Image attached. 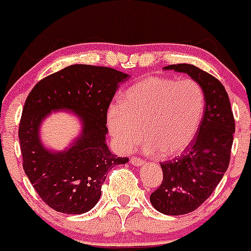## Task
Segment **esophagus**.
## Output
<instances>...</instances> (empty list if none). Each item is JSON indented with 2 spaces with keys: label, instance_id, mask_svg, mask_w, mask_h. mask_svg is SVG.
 <instances>
[{
  "label": "esophagus",
  "instance_id": "esophagus-1",
  "mask_svg": "<svg viewBox=\"0 0 251 251\" xmlns=\"http://www.w3.org/2000/svg\"><path fill=\"white\" fill-rule=\"evenodd\" d=\"M130 162H131L132 166H134V167H139V166H143V164H144V161L138 158V157H132Z\"/></svg>",
  "mask_w": 251,
  "mask_h": 251
}]
</instances>
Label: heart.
Listing matches in <instances>:
<instances>
[{"label": "heart", "mask_w": 251, "mask_h": 251, "mask_svg": "<svg viewBox=\"0 0 251 251\" xmlns=\"http://www.w3.org/2000/svg\"><path fill=\"white\" fill-rule=\"evenodd\" d=\"M205 103L203 89L194 79L151 76L132 85L121 103L108 107L107 128L124 152H130L145 133L143 150L149 155L177 156L198 133Z\"/></svg>", "instance_id": "obj_1"}]
</instances>
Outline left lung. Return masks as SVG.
Listing matches in <instances>:
<instances>
[{
	"mask_svg": "<svg viewBox=\"0 0 251 251\" xmlns=\"http://www.w3.org/2000/svg\"><path fill=\"white\" fill-rule=\"evenodd\" d=\"M164 70L187 74L205 93V113L188 150L161 163L163 182L150 195L157 211L181 216L197 210L214 191L230 162L235 120L228 95L216 77L192 64L168 65Z\"/></svg>",
	"mask_w": 251,
	"mask_h": 251,
	"instance_id": "left-lung-1",
	"label": "left lung"
}]
</instances>
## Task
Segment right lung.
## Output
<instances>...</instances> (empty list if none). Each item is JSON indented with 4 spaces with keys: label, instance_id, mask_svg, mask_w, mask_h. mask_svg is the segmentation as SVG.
<instances>
[{
    "label": "right lung",
    "instance_id": "right-lung-1",
    "mask_svg": "<svg viewBox=\"0 0 251 251\" xmlns=\"http://www.w3.org/2000/svg\"><path fill=\"white\" fill-rule=\"evenodd\" d=\"M128 74L111 68L75 64L35 84L25 102L19 126L24 170L41 199L65 214L90 211L113 167L127 157L113 155L106 142V114ZM56 111L73 112L80 133L63 151L43 144L41 126Z\"/></svg>",
    "mask_w": 251,
    "mask_h": 251
}]
</instances>
